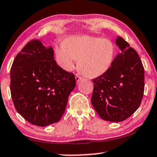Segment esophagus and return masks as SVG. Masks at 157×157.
<instances>
[{"label": "esophagus", "instance_id": "obj_1", "mask_svg": "<svg viewBox=\"0 0 157 157\" xmlns=\"http://www.w3.org/2000/svg\"><path fill=\"white\" fill-rule=\"evenodd\" d=\"M75 79H76V82H78L79 81H80L81 80H82V77H81L80 76H79L78 75H77L76 76H75Z\"/></svg>", "mask_w": 157, "mask_h": 157}]
</instances>
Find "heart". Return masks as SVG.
Listing matches in <instances>:
<instances>
[{"label": "heart", "mask_w": 157, "mask_h": 157, "mask_svg": "<svg viewBox=\"0 0 157 157\" xmlns=\"http://www.w3.org/2000/svg\"><path fill=\"white\" fill-rule=\"evenodd\" d=\"M57 63L64 70L77 69L85 77L95 78L109 69L114 58L115 49L109 40L78 35L67 37L64 44L55 49Z\"/></svg>", "instance_id": "heart-1"}]
</instances>
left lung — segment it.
<instances>
[{
    "label": "left lung",
    "mask_w": 157,
    "mask_h": 157,
    "mask_svg": "<svg viewBox=\"0 0 157 157\" xmlns=\"http://www.w3.org/2000/svg\"><path fill=\"white\" fill-rule=\"evenodd\" d=\"M120 49L109 69L93 79V108L102 120L119 122L138 109L144 92V69L138 53L119 36Z\"/></svg>",
    "instance_id": "obj_1"
}]
</instances>
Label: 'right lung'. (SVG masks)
<instances>
[{
	"label": "right lung",
	"instance_id": "obj_1",
	"mask_svg": "<svg viewBox=\"0 0 157 157\" xmlns=\"http://www.w3.org/2000/svg\"><path fill=\"white\" fill-rule=\"evenodd\" d=\"M52 47L39 40L27 43L11 69V98L16 110L31 124L58 122L76 85L75 75L56 64Z\"/></svg>",
	"mask_w": 157,
	"mask_h": 157
}]
</instances>
